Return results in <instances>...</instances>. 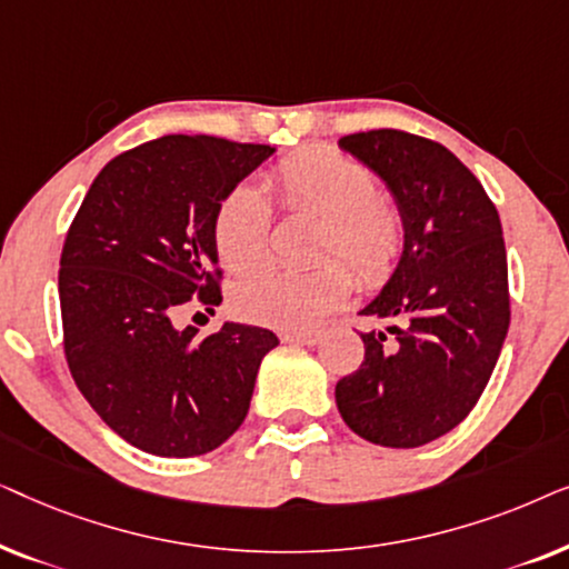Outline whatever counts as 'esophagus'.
Listing matches in <instances>:
<instances>
[{
  "mask_svg": "<svg viewBox=\"0 0 569 569\" xmlns=\"http://www.w3.org/2000/svg\"><path fill=\"white\" fill-rule=\"evenodd\" d=\"M279 337H282V341H292V345L313 347V345H318V341H321L323 331H316V329H308V331H282V333H279Z\"/></svg>",
  "mask_w": 569,
  "mask_h": 569,
  "instance_id": "obj_1",
  "label": "esophagus"
}]
</instances>
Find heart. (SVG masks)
I'll list each match as a JSON object with an SVG mask.
<instances>
[{
    "mask_svg": "<svg viewBox=\"0 0 569 569\" xmlns=\"http://www.w3.org/2000/svg\"><path fill=\"white\" fill-rule=\"evenodd\" d=\"M287 209L323 217L318 251L341 253L362 284H380L399 267L407 232L396 209L380 199L378 181L362 162L329 147L295 152L271 173ZM271 207L251 183L224 193L214 212V248L232 271L259 269L269 256ZM352 290V274L339 259L310 269H267L232 292V308L253 323L295 331L321 321Z\"/></svg>",
    "mask_w": 569,
    "mask_h": 569,
    "instance_id": "heart-1",
    "label": "heart"
}]
</instances>
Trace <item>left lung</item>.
Returning a JSON list of instances; mask_svg holds the SVG:
<instances>
[{"label":"left lung","mask_w":569,"mask_h":569,"mask_svg":"<svg viewBox=\"0 0 569 569\" xmlns=\"http://www.w3.org/2000/svg\"><path fill=\"white\" fill-rule=\"evenodd\" d=\"M403 220L399 267L360 313L365 360L337 383L347 427L386 448H419L461 425L489 383L510 326L500 214L448 147L399 129L339 139Z\"/></svg>","instance_id":"left-lung-1"}]
</instances>
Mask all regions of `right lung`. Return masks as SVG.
Segmentation results:
<instances>
[{
  "mask_svg": "<svg viewBox=\"0 0 569 569\" xmlns=\"http://www.w3.org/2000/svg\"><path fill=\"white\" fill-rule=\"evenodd\" d=\"M274 154L207 134H168L100 170L59 261L64 352L77 388L111 430L144 453L191 458L243 425L263 355L259 326L224 321L199 337L183 306H220L214 212Z\"/></svg>",
  "mask_w": 569,
  "mask_h": 569,
  "instance_id": "right-lung-1",
  "label": "right lung"
}]
</instances>
